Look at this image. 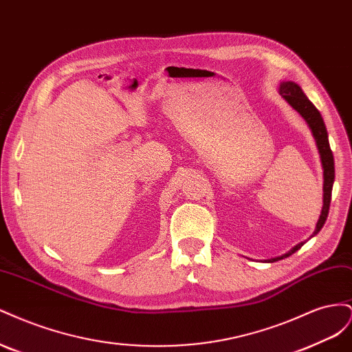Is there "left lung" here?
Wrapping results in <instances>:
<instances>
[{"label":"left lung","mask_w":352,"mask_h":352,"mask_svg":"<svg viewBox=\"0 0 352 352\" xmlns=\"http://www.w3.org/2000/svg\"><path fill=\"white\" fill-rule=\"evenodd\" d=\"M279 92H280L282 97L304 117V120L308 123V126H310V129H311L313 136L316 140V144H317V148H318V153H320V158H322L323 177H324V182H323V208H322L320 219H318V221H317L316 230L313 233V236H314L323 228L324 221L327 219V214H329L330 199H332V188H333V180H335L333 154H332V150H330V145H329V138H327V131H326V126H324V122H323V117H322L320 111H318L314 107V104L305 97V94L302 92V89L294 82H283L280 85ZM302 245H304V242L298 243L296 247H294L289 252L283 254L282 257H276V258H272L269 261L273 263V261H278V260L289 257V255H292L295 251L300 250Z\"/></svg>","instance_id":"obj_1"}]
</instances>
